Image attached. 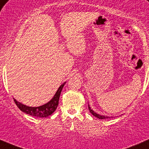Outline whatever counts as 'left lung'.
Here are the masks:
<instances>
[{
  "label": "left lung",
  "instance_id": "8db88e82",
  "mask_svg": "<svg viewBox=\"0 0 149 149\" xmlns=\"http://www.w3.org/2000/svg\"><path fill=\"white\" fill-rule=\"evenodd\" d=\"M88 109H89V111L90 113H91L93 115H94L95 117H96V118H98V119H101V120H103V119H106V118H108V117L107 116H103V115H100L98 114H97V113H95V112H93L92 110L91 109V108H90L89 106H88Z\"/></svg>",
  "mask_w": 149,
  "mask_h": 149
}]
</instances>
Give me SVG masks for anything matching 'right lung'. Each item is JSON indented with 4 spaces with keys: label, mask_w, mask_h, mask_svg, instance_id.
<instances>
[{
    "label": "right lung",
    "mask_w": 149,
    "mask_h": 149,
    "mask_svg": "<svg viewBox=\"0 0 149 149\" xmlns=\"http://www.w3.org/2000/svg\"><path fill=\"white\" fill-rule=\"evenodd\" d=\"M65 84H63L61 86H60L58 90L52 99L48 103L46 104L43 105V106L39 107H29L26 106L25 105L22 104L19 102L17 101L15 98L14 99L15 103L17 105V106L19 108V110L26 114L31 115V116L37 117V118H46V117L51 115L52 113L56 110L57 107L58 105V101H59L60 96L63 89V86H64Z\"/></svg>",
    "instance_id": "1"
}]
</instances>
